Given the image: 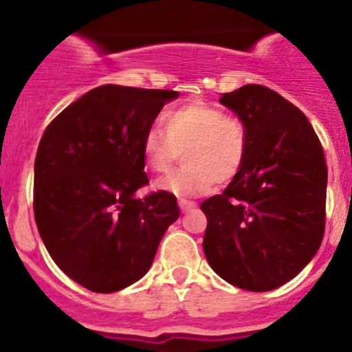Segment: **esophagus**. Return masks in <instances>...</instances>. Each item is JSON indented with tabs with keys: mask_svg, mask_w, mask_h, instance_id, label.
I'll list each match as a JSON object with an SVG mask.
<instances>
[{
	"mask_svg": "<svg viewBox=\"0 0 352 352\" xmlns=\"http://www.w3.org/2000/svg\"><path fill=\"white\" fill-rule=\"evenodd\" d=\"M178 204L179 208H182V211H188L190 208L195 206L194 201H188V199H183V197H178Z\"/></svg>",
	"mask_w": 352,
	"mask_h": 352,
	"instance_id": "1",
	"label": "esophagus"
}]
</instances>
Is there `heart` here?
<instances>
[{
  "label": "heart",
  "mask_w": 352,
  "mask_h": 352,
  "mask_svg": "<svg viewBox=\"0 0 352 352\" xmlns=\"http://www.w3.org/2000/svg\"><path fill=\"white\" fill-rule=\"evenodd\" d=\"M160 121L164 130L149 126L142 135L146 167L157 174L169 173L179 153L185 166L158 179L157 190L199 195L214 183L226 185L238 176L248 153V130L241 118L194 100L169 107Z\"/></svg>",
  "instance_id": "heart-1"
}]
</instances>
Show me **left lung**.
<instances>
[{
  "mask_svg": "<svg viewBox=\"0 0 352 352\" xmlns=\"http://www.w3.org/2000/svg\"><path fill=\"white\" fill-rule=\"evenodd\" d=\"M220 102L245 121L248 153L226 190L201 204L204 256L229 284L273 291L321 247L328 183L322 146L300 109L266 86L247 84Z\"/></svg>",
  "mask_w": 352,
  "mask_h": 352,
  "instance_id": "obj_1",
  "label": "left lung"
}]
</instances>
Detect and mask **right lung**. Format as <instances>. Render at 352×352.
<instances>
[{
  "label": "right lung",
  "mask_w": 352,
  "mask_h": 352,
  "mask_svg": "<svg viewBox=\"0 0 352 352\" xmlns=\"http://www.w3.org/2000/svg\"><path fill=\"white\" fill-rule=\"evenodd\" d=\"M178 91L105 84L63 109L35 158L33 211L43 245L72 280L114 292L146 275L179 208L149 183L142 135Z\"/></svg>",
  "instance_id": "1"
}]
</instances>
